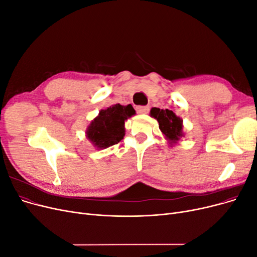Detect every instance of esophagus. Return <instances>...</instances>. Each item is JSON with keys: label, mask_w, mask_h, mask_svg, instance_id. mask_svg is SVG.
Listing matches in <instances>:
<instances>
[{"label": "esophagus", "mask_w": 257, "mask_h": 257, "mask_svg": "<svg viewBox=\"0 0 257 257\" xmlns=\"http://www.w3.org/2000/svg\"><path fill=\"white\" fill-rule=\"evenodd\" d=\"M136 111L139 114H145L150 111V106L149 105H138L136 107Z\"/></svg>", "instance_id": "1"}]
</instances>
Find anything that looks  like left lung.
I'll return each instance as SVG.
<instances>
[{"instance_id":"left-lung-1","label":"left lung","mask_w":257,"mask_h":257,"mask_svg":"<svg viewBox=\"0 0 257 257\" xmlns=\"http://www.w3.org/2000/svg\"><path fill=\"white\" fill-rule=\"evenodd\" d=\"M151 115L156 118L159 122V128L166 136L168 140L175 142L183 136L182 127L183 120L176 116V114L170 109H160L153 107L151 109Z\"/></svg>"}]
</instances>
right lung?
<instances>
[{
  "label": "right lung",
  "mask_w": 257,
  "mask_h": 257,
  "mask_svg": "<svg viewBox=\"0 0 257 257\" xmlns=\"http://www.w3.org/2000/svg\"><path fill=\"white\" fill-rule=\"evenodd\" d=\"M135 115L132 104L119 103L101 109L87 131V137L98 149H106L117 144L124 136V121Z\"/></svg>",
  "instance_id": "right-lung-1"
}]
</instances>
